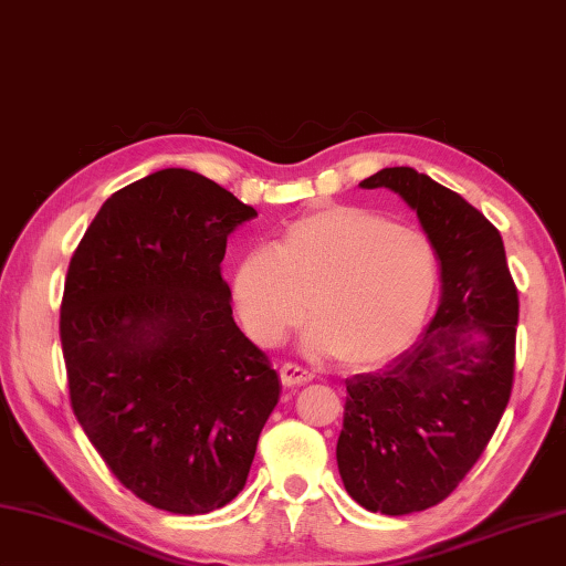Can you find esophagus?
<instances>
[{"label": "esophagus", "mask_w": 566, "mask_h": 566, "mask_svg": "<svg viewBox=\"0 0 566 566\" xmlns=\"http://www.w3.org/2000/svg\"><path fill=\"white\" fill-rule=\"evenodd\" d=\"M280 378L284 387H296V385H304V382H312L314 380V373L302 368V365L296 363H284L280 368Z\"/></svg>", "instance_id": "1"}]
</instances>
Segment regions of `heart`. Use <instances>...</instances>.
Segmentation results:
<instances>
[{"mask_svg":"<svg viewBox=\"0 0 566 566\" xmlns=\"http://www.w3.org/2000/svg\"><path fill=\"white\" fill-rule=\"evenodd\" d=\"M437 290L429 238L370 208L318 203L286 226L272 248L252 250L232 276L245 334L276 346L302 318L312 356L346 368L395 358L419 334Z\"/></svg>","mask_w":566,"mask_h":566,"instance_id":"heart-1","label":"heart"}]
</instances>
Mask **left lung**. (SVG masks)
Instances as JSON below:
<instances>
[{"label":"left lung","instance_id":"1","mask_svg":"<svg viewBox=\"0 0 566 566\" xmlns=\"http://www.w3.org/2000/svg\"><path fill=\"white\" fill-rule=\"evenodd\" d=\"M417 210L441 264V302L415 346L346 380L338 471L353 501L382 515L449 497L489 447L511 400L517 290L503 238L481 210L409 166L360 181Z\"/></svg>","mask_w":566,"mask_h":566}]
</instances>
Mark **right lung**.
<instances>
[{
  "label": "right lung",
  "instance_id": "right-lung-1",
  "mask_svg": "<svg viewBox=\"0 0 566 566\" xmlns=\"http://www.w3.org/2000/svg\"><path fill=\"white\" fill-rule=\"evenodd\" d=\"M254 216L206 176L164 169L109 196L69 264L73 415L115 479L166 513L230 503L280 400L220 274L228 235Z\"/></svg>",
  "mask_w": 566,
  "mask_h": 566
}]
</instances>
